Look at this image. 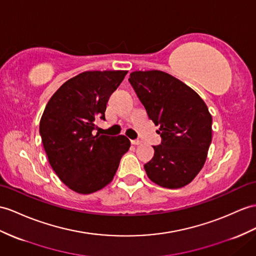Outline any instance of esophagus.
Listing matches in <instances>:
<instances>
[{"label": "esophagus", "instance_id": "obj_1", "mask_svg": "<svg viewBox=\"0 0 256 256\" xmlns=\"http://www.w3.org/2000/svg\"><path fill=\"white\" fill-rule=\"evenodd\" d=\"M141 141L140 140H132V144H134V146H139V144H141Z\"/></svg>", "mask_w": 256, "mask_h": 256}]
</instances>
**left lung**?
Instances as JSON below:
<instances>
[{
    "mask_svg": "<svg viewBox=\"0 0 256 256\" xmlns=\"http://www.w3.org/2000/svg\"><path fill=\"white\" fill-rule=\"evenodd\" d=\"M129 82L150 120L160 126V146L144 165L148 177L163 188L178 189L196 178L212 142V116L201 96L160 70L134 72Z\"/></svg>",
    "mask_w": 256,
    "mask_h": 256,
    "instance_id": "1",
    "label": "left lung"
}]
</instances>
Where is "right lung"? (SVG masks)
Returning <instances> with one entry per match:
<instances>
[{"label":"right lung","instance_id":"obj_1","mask_svg":"<svg viewBox=\"0 0 256 256\" xmlns=\"http://www.w3.org/2000/svg\"><path fill=\"white\" fill-rule=\"evenodd\" d=\"M127 72H81L60 86L43 112L40 134L48 163L74 192L90 194L108 186L130 148L127 136L93 132L98 118L105 120L108 98Z\"/></svg>","mask_w":256,"mask_h":256}]
</instances>
